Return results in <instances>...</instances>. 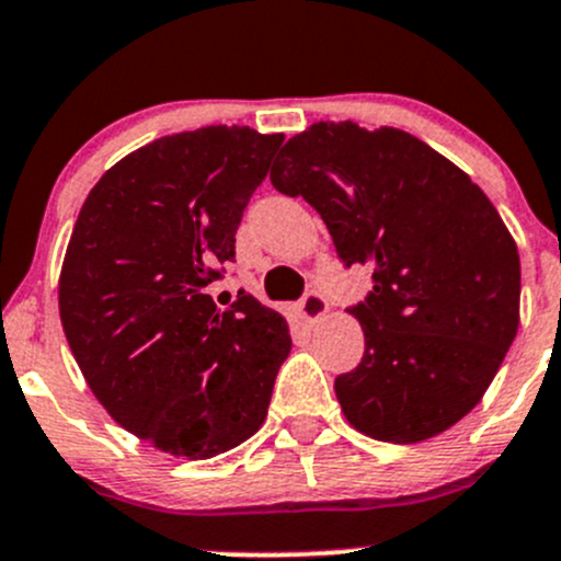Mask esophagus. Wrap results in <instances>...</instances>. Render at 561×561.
I'll use <instances>...</instances> for the list:
<instances>
[{
    "label": "esophagus",
    "instance_id": "34e87169",
    "mask_svg": "<svg viewBox=\"0 0 561 561\" xmlns=\"http://www.w3.org/2000/svg\"><path fill=\"white\" fill-rule=\"evenodd\" d=\"M296 309H298V317H301L304 322H309V325H312V322L322 320V317L328 314V301H325V296H322V293L309 290L307 296L298 301Z\"/></svg>",
    "mask_w": 561,
    "mask_h": 561
}]
</instances>
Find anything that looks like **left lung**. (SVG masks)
I'll return each mask as SVG.
<instances>
[{
    "mask_svg": "<svg viewBox=\"0 0 561 561\" xmlns=\"http://www.w3.org/2000/svg\"><path fill=\"white\" fill-rule=\"evenodd\" d=\"M271 184L320 214L344 265L375 271L353 307L364 358L333 382L350 426L396 445L448 432L518 331L522 260L494 203L415 135L355 122L287 140Z\"/></svg>",
    "mask_w": 561,
    "mask_h": 561,
    "instance_id": "1",
    "label": "left lung"
}]
</instances>
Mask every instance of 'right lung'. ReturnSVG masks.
Here are the masks:
<instances>
[{
    "label": "right lung",
    "instance_id": "1",
    "mask_svg": "<svg viewBox=\"0 0 561 561\" xmlns=\"http://www.w3.org/2000/svg\"><path fill=\"white\" fill-rule=\"evenodd\" d=\"M285 135L201 127L118 160L67 244L59 317L107 415L157 450L211 458L263 426L290 355L285 317L206 287L236 257V230Z\"/></svg>",
    "mask_w": 561,
    "mask_h": 561
}]
</instances>
